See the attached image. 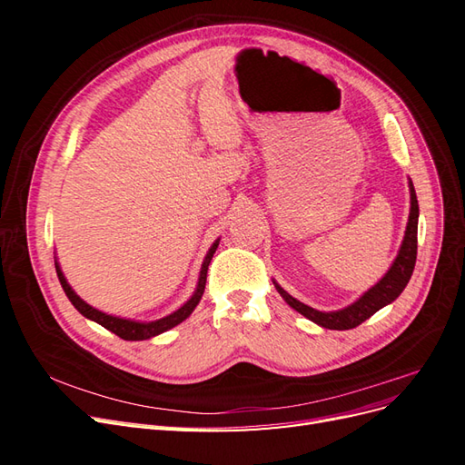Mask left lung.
Wrapping results in <instances>:
<instances>
[{
    "label": "left lung",
    "mask_w": 465,
    "mask_h": 465,
    "mask_svg": "<svg viewBox=\"0 0 465 465\" xmlns=\"http://www.w3.org/2000/svg\"><path fill=\"white\" fill-rule=\"evenodd\" d=\"M410 195H411V207H410V219H407V227H405V234L403 241L400 246V252L396 260L390 265V270L386 272V275L378 281L374 287H371L367 292H362V297H359L353 304H349L341 311H333V312H320L316 308L308 306L301 301H297L294 297L281 287L279 283L273 285L277 289V292L283 297V301L294 308L299 314H302L304 318L312 320L314 323L322 328L328 330H351L357 328L359 323H362L364 320H369L372 314H376L380 308H384L386 304L396 301L401 291L405 289V285L410 283V279L413 275L415 270V260H417V223H419V203H417V193L413 188V182L410 180Z\"/></svg>",
    "instance_id": "obj_1"
}]
</instances>
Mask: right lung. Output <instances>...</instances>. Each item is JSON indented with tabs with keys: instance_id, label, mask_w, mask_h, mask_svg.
<instances>
[{
	"instance_id": "right-lung-1",
	"label": "right lung",
	"mask_w": 465,
	"mask_h": 465,
	"mask_svg": "<svg viewBox=\"0 0 465 465\" xmlns=\"http://www.w3.org/2000/svg\"><path fill=\"white\" fill-rule=\"evenodd\" d=\"M217 246H219V238H217L213 244H211V248L207 252V256H205V260L202 263V270H200L198 285H195V291H193L192 297L184 304H182L178 311H174L173 314H168V316L159 318V320H153V322H137V320L120 318V316H112V314L96 311V308H93L91 304H87L85 301H83L79 294L72 289V285L67 283V279H65V275L62 272L58 260H55V273H58V279H60L64 292L67 294V299L72 301V304L77 308V311L83 316L96 322V323H101L103 328L110 330L112 333H116L118 337H122V340H125V341H143V340H151V337L159 335V333H164V331H168L171 328L178 326V323L184 322L193 312V308L200 304V301L203 297V291H205L207 267L211 263V258H213V254H215Z\"/></svg>"
}]
</instances>
